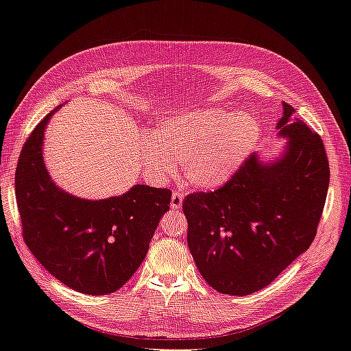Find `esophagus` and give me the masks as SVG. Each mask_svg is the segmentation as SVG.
I'll list each match as a JSON object with an SVG mask.
<instances>
[{
  "label": "esophagus",
  "mask_w": 351,
  "mask_h": 351,
  "mask_svg": "<svg viewBox=\"0 0 351 351\" xmlns=\"http://www.w3.org/2000/svg\"><path fill=\"white\" fill-rule=\"evenodd\" d=\"M183 199H184V195L182 192H173V196H171V210H180V206H182L183 204Z\"/></svg>",
  "instance_id": "1"
}]
</instances>
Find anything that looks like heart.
<instances>
[{"label": "heart", "instance_id": "b5f03b06", "mask_svg": "<svg viewBox=\"0 0 351 351\" xmlns=\"http://www.w3.org/2000/svg\"><path fill=\"white\" fill-rule=\"evenodd\" d=\"M261 136L258 121L248 113L208 108L165 119L141 143L149 177L164 183L182 159L189 183L213 189L229 180L251 155Z\"/></svg>", "mask_w": 351, "mask_h": 351}]
</instances>
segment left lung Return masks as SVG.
<instances>
[{"label": "left lung", "mask_w": 351, "mask_h": 351, "mask_svg": "<svg viewBox=\"0 0 351 351\" xmlns=\"http://www.w3.org/2000/svg\"><path fill=\"white\" fill-rule=\"evenodd\" d=\"M287 152L271 164L246 158L214 192L187 195V245L208 285L226 295L267 287L313 242L326 201L329 162L316 131L283 103Z\"/></svg>", "instance_id": "8db88e82"}]
</instances>
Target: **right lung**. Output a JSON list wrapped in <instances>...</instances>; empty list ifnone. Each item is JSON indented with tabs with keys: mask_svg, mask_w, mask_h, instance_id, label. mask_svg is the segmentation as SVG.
<instances>
[{
	"mask_svg": "<svg viewBox=\"0 0 351 351\" xmlns=\"http://www.w3.org/2000/svg\"><path fill=\"white\" fill-rule=\"evenodd\" d=\"M53 112L26 138L16 168V201L27 248L66 287L108 295L145 260L169 189L136 184L122 196L85 201L64 193L47 173L43 137Z\"/></svg>",
	"mask_w": 351,
	"mask_h": 351,
	"instance_id": "1",
	"label": "right lung"
}]
</instances>
